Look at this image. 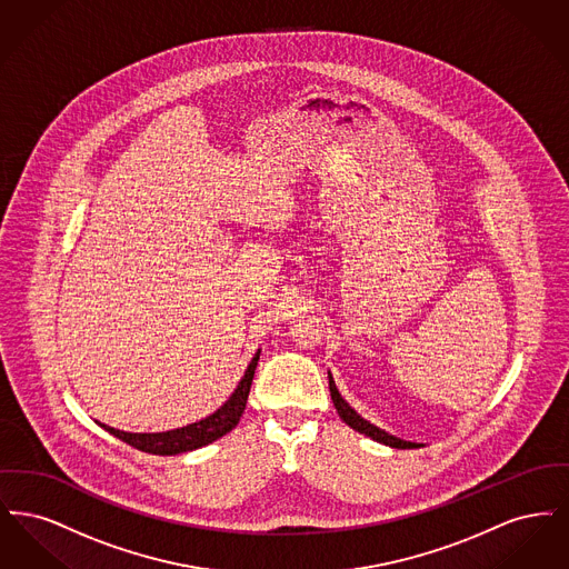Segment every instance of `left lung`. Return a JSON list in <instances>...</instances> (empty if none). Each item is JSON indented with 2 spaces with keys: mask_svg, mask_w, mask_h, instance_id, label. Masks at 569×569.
Returning a JSON list of instances; mask_svg holds the SVG:
<instances>
[{
  "mask_svg": "<svg viewBox=\"0 0 569 569\" xmlns=\"http://www.w3.org/2000/svg\"><path fill=\"white\" fill-rule=\"evenodd\" d=\"M328 386H330V397H332V403H335V407H337V411H339L341 420H343L346 425H350L353 431L367 435V437L376 439V441H379V443H386V446H390V448H399V450H411V448H420V443L403 441V439H399V437H395V435L381 431V429H378L376 425L367 422L365 418H360V416L353 411L352 407L348 406V403L343 401V397L339 395V390H337V386H335L332 378H328Z\"/></svg>",
  "mask_w": 569,
  "mask_h": 569,
  "instance_id": "left-lung-1",
  "label": "left lung"
}]
</instances>
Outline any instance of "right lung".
Returning <instances> with one entry per match:
<instances>
[{"label":"right lung","instance_id":"right-lung-1","mask_svg":"<svg viewBox=\"0 0 569 569\" xmlns=\"http://www.w3.org/2000/svg\"><path fill=\"white\" fill-rule=\"evenodd\" d=\"M258 358H260V352H256V356L251 358L237 390L230 395V399L223 406L217 409L216 413H211L193 425H188L183 429H174V431H166V433H126V431L112 429L107 425H100V427H104L117 439L130 443L136 450L149 452V455L170 457V455H181V452L202 448V446L219 439L221 435L230 433L239 425L244 406H247V397H249V388H251V379L256 373Z\"/></svg>","mask_w":569,"mask_h":569}]
</instances>
